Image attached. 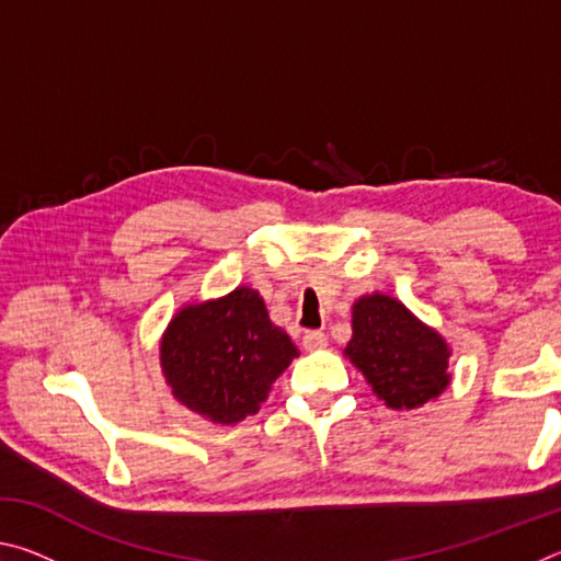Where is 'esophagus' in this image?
<instances>
[{
    "label": "esophagus",
    "instance_id": "1",
    "mask_svg": "<svg viewBox=\"0 0 561 561\" xmlns=\"http://www.w3.org/2000/svg\"><path fill=\"white\" fill-rule=\"evenodd\" d=\"M301 344L307 351H317V348H324L327 346V334L324 331H307L301 339Z\"/></svg>",
    "mask_w": 561,
    "mask_h": 561
}]
</instances>
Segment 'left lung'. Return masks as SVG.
Returning <instances> with one entry per match:
<instances>
[{"label": "left lung", "instance_id": "1", "mask_svg": "<svg viewBox=\"0 0 561 561\" xmlns=\"http://www.w3.org/2000/svg\"><path fill=\"white\" fill-rule=\"evenodd\" d=\"M344 354L374 393L398 411L428 403L450 383L448 344L383 294L354 304V336Z\"/></svg>", "mask_w": 561, "mask_h": 561}]
</instances>
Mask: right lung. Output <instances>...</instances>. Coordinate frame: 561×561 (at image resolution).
I'll use <instances>...</instances> for the list:
<instances>
[{
    "label": "right lung",
    "instance_id": "right-lung-1",
    "mask_svg": "<svg viewBox=\"0 0 561 561\" xmlns=\"http://www.w3.org/2000/svg\"><path fill=\"white\" fill-rule=\"evenodd\" d=\"M294 356L297 346L247 287L178 311L160 344V364L178 401L227 425L260 411Z\"/></svg>",
    "mask_w": 561,
    "mask_h": 561
}]
</instances>
